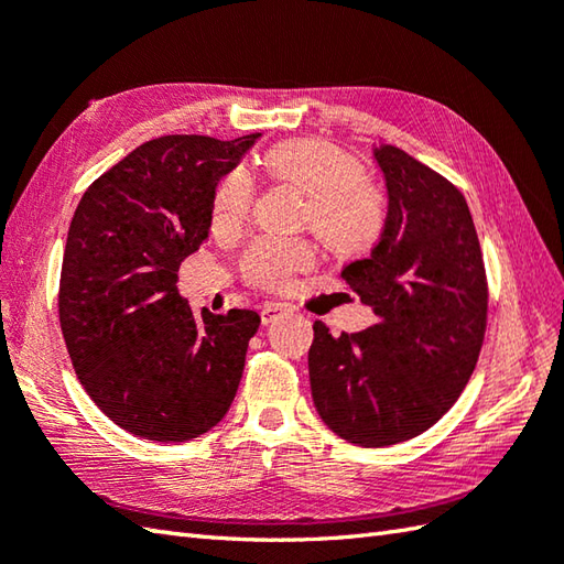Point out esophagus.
Wrapping results in <instances>:
<instances>
[{
  "label": "esophagus",
  "mask_w": 564,
  "mask_h": 564,
  "mask_svg": "<svg viewBox=\"0 0 564 564\" xmlns=\"http://www.w3.org/2000/svg\"><path fill=\"white\" fill-rule=\"evenodd\" d=\"M291 305H285V303H267L261 307V322L263 325H269V322H273V319H279V315H285V313H291Z\"/></svg>",
  "instance_id": "1"
}]
</instances>
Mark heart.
<instances>
[{
	"mask_svg": "<svg viewBox=\"0 0 564 564\" xmlns=\"http://www.w3.org/2000/svg\"><path fill=\"white\" fill-rule=\"evenodd\" d=\"M263 172L289 182L305 194L303 220L341 254L366 247L376 237L382 210L376 191L361 182L358 166L329 142L289 140L263 154ZM254 186L249 174L237 166L223 178L213 196V230L232 232L249 218ZM317 249L305 237L263 235L251 242L242 257L249 283L267 291H281L297 271L315 263Z\"/></svg>",
	"mask_w": 564,
	"mask_h": 564,
	"instance_id": "obj_1",
	"label": "heart"
}]
</instances>
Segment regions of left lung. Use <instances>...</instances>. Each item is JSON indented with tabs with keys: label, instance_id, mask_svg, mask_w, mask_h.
Wrapping results in <instances>:
<instances>
[{
	"label": "left lung",
	"instance_id": "obj_1",
	"mask_svg": "<svg viewBox=\"0 0 564 564\" xmlns=\"http://www.w3.org/2000/svg\"><path fill=\"white\" fill-rule=\"evenodd\" d=\"M388 218L341 279L376 310L364 332L332 337L315 319L310 388L334 434L380 448L434 426L460 398L487 329V273L470 208L446 176L378 145Z\"/></svg>",
	"mask_w": 564,
	"mask_h": 564
}]
</instances>
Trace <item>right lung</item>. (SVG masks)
Wrapping results in <instances>:
<instances>
[{
  "mask_svg": "<svg viewBox=\"0 0 564 564\" xmlns=\"http://www.w3.org/2000/svg\"><path fill=\"white\" fill-rule=\"evenodd\" d=\"M261 133L162 135L113 164L72 215L59 327L94 404L140 438L206 434L242 380L254 310L213 315L178 293V267L210 230L213 196Z\"/></svg>",
  "mask_w": 564,
  "mask_h": 564,
  "instance_id": "right-lung-1",
  "label": "right lung"
}]
</instances>
